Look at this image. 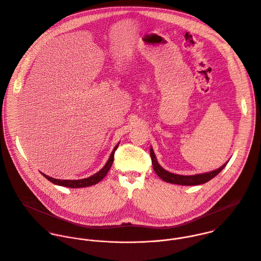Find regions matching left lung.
Wrapping results in <instances>:
<instances>
[{"label":"left lung","instance_id":"obj_1","mask_svg":"<svg viewBox=\"0 0 261 261\" xmlns=\"http://www.w3.org/2000/svg\"><path fill=\"white\" fill-rule=\"evenodd\" d=\"M150 156H151L153 170L162 180H164L165 182H168V183L178 184V185H183V186H193V185L204 184V183L208 182L210 180H212L213 178H215L218 174H220L222 172V170L228 164V162H227L218 170H215V171H212L208 173L197 174V175H192V176H183V175H177V174L170 173V172L166 171L165 169H163L156 161V158H155L152 147H150Z\"/></svg>","mask_w":261,"mask_h":261}]
</instances>
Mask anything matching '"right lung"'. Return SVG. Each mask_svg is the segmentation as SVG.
<instances>
[{
  "instance_id": "1",
  "label": "right lung",
  "mask_w": 261,
  "mask_h": 261,
  "mask_svg": "<svg viewBox=\"0 0 261 261\" xmlns=\"http://www.w3.org/2000/svg\"><path fill=\"white\" fill-rule=\"evenodd\" d=\"M119 146V143L115 146V148L113 149L107 164L105 165V167L98 171L96 174L88 177V178H85V179H80V180H59V179H55V178H51V177H48L44 174L41 173L42 176H44L49 182L56 184V185H59V186H64V187H68V188H83V187H88V186H92L96 183H98L99 181H101L106 175L108 174L109 170L111 169L112 165H113V162H114V154H115V151L116 149L118 148Z\"/></svg>"
}]
</instances>
